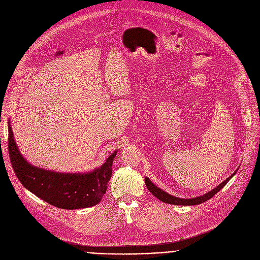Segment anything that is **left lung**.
I'll return each mask as SVG.
<instances>
[{"instance_id": "obj_1", "label": "left lung", "mask_w": 260, "mask_h": 260, "mask_svg": "<svg viewBox=\"0 0 260 260\" xmlns=\"http://www.w3.org/2000/svg\"><path fill=\"white\" fill-rule=\"evenodd\" d=\"M236 173H237V171L231 177H229L226 180H224L221 184H219L218 186L216 188H214L213 190L209 191L208 193H206L204 196H201V197H198V198H193V199H179V198L173 197V196L165 192L164 190H161L157 186H155V185L150 181V179L147 178V177L145 178V183H146V186H147L148 190H149L155 198H157L158 200H160L164 203L171 204V205H181V206H194V205L202 204V203L210 200L211 198H213L218 191H220V189H222V188L225 186L226 183L231 180V178H233V176Z\"/></svg>"}]
</instances>
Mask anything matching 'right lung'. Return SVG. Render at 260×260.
<instances>
[{
    "label": "right lung",
    "mask_w": 260,
    "mask_h": 260,
    "mask_svg": "<svg viewBox=\"0 0 260 260\" xmlns=\"http://www.w3.org/2000/svg\"><path fill=\"white\" fill-rule=\"evenodd\" d=\"M8 150L12 168L23 186L46 203L67 210L92 207L106 193L117 151L100 168L87 174H62L30 166L18 151L8 124Z\"/></svg>",
    "instance_id": "right-lung-1"
}]
</instances>
